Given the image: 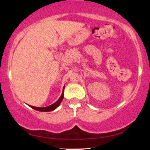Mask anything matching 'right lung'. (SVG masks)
I'll use <instances>...</instances> for the list:
<instances>
[{"label": "right lung", "instance_id": "obj_1", "mask_svg": "<svg viewBox=\"0 0 150 150\" xmlns=\"http://www.w3.org/2000/svg\"><path fill=\"white\" fill-rule=\"evenodd\" d=\"M64 88H65V87H63V92H62L61 96L60 97L59 99H58L57 101H56L54 104L50 105V106H46V107H36V106H30V107L34 108V109L37 110V111H53V110L56 109V108H57L60 104H61V101H62V100H63V97H64V94H63Z\"/></svg>", "mask_w": 150, "mask_h": 150}]
</instances>
